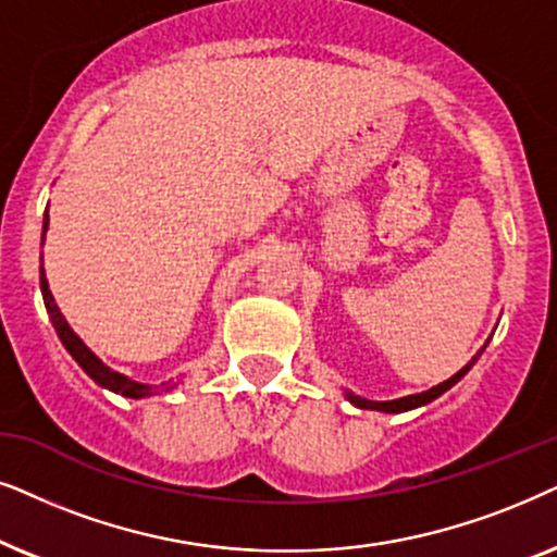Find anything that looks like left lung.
<instances>
[{"mask_svg":"<svg viewBox=\"0 0 557 557\" xmlns=\"http://www.w3.org/2000/svg\"><path fill=\"white\" fill-rule=\"evenodd\" d=\"M481 351H484V348H481ZM481 351H479L476 356H473V359L461 369V372H456L454 376H450V380L441 382L438 387H430L428 392H420V395H407V397H399V399H389V403H374V399H364V397L354 395V392H346V397H348V403L356 405V407H361V410H380V412H405V410H414V407H422V405L433 403L435 397H441L443 392H448L450 387H454V384H456L458 380H463L466 372H469V369H471L473 364H476V359L481 356Z\"/></svg>","mask_w":557,"mask_h":557,"instance_id":"1","label":"left lung"}]
</instances>
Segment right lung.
<instances>
[{
  "instance_id": "right-lung-1",
  "label": "right lung",
  "mask_w": 557,
  "mask_h": 557,
  "mask_svg": "<svg viewBox=\"0 0 557 557\" xmlns=\"http://www.w3.org/2000/svg\"><path fill=\"white\" fill-rule=\"evenodd\" d=\"M48 221H50V216H48V211H46V221H42V242H46ZM40 262H42V257H40ZM40 290H42V300H46V310H48L50 321H53V329H55V333H58V338H61V344L65 346V351H69V354L73 356V359L78 361V367L84 369V372H86L88 376H91V380H94L96 384H101L103 389H111V392H116V395L132 397V399L150 397L152 392L158 389V387H150V384H139V382H135V380H129V376H124V374L114 372V369H109V367L103 364V361L99 359V356H96V354L91 351V348H88V346L84 344V341H81V338L76 336V333H73L71 325L65 323L61 308L55 306L53 293H50V287H48L46 270H42V264H40ZM162 387L173 389L175 384H173V382H165V384H162Z\"/></svg>"
}]
</instances>
